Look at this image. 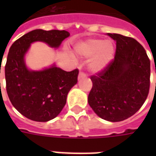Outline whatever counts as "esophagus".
Instances as JSON below:
<instances>
[{"instance_id":"34e87169","label":"esophagus","mask_w":156,"mask_h":156,"mask_svg":"<svg viewBox=\"0 0 156 156\" xmlns=\"http://www.w3.org/2000/svg\"><path fill=\"white\" fill-rule=\"evenodd\" d=\"M86 77H87V74L84 72H83V71H81L79 74H78V78H86Z\"/></svg>"}]
</instances>
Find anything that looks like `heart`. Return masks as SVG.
Segmentation results:
<instances>
[{
    "mask_svg": "<svg viewBox=\"0 0 156 156\" xmlns=\"http://www.w3.org/2000/svg\"><path fill=\"white\" fill-rule=\"evenodd\" d=\"M77 53L83 57H91L90 69L98 73L106 68L114 55V44L110 40L90 39L81 42L75 47Z\"/></svg>",
    "mask_w": 156,
    "mask_h": 156,
    "instance_id": "heart-1",
    "label": "heart"
}]
</instances>
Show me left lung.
<instances>
[{"instance_id":"1","label":"left lung","mask_w":156,"mask_h":156,"mask_svg":"<svg viewBox=\"0 0 156 156\" xmlns=\"http://www.w3.org/2000/svg\"><path fill=\"white\" fill-rule=\"evenodd\" d=\"M108 35L116 40L115 56L104 69L90 76L88 104L100 117L116 122L133 116L147 100L151 63L144 48L133 38Z\"/></svg>"}]
</instances>
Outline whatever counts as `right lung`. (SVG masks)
I'll return each instance as SVG.
<instances>
[{
	"label": "right lung",
	"instance_id": "add662e5",
	"mask_svg": "<svg viewBox=\"0 0 156 156\" xmlns=\"http://www.w3.org/2000/svg\"><path fill=\"white\" fill-rule=\"evenodd\" d=\"M69 36L64 30L37 29L19 38L9 48L5 67L6 91L13 106L27 118L40 122L55 118L66 105L69 91L78 83L79 71L67 72L55 66L30 71L24 63L25 53L35 41L57 48Z\"/></svg>",
	"mask_w": 156,
	"mask_h": 156
}]
</instances>
